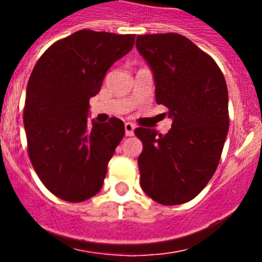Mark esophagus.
Here are the masks:
<instances>
[{"label":"esophagus","mask_w":262,"mask_h":262,"mask_svg":"<svg viewBox=\"0 0 262 262\" xmlns=\"http://www.w3.org/2000/svg\"><path fill=\"white\" fill-rule=\"evenodd\" d=\"M124 129H126V136H133L134 131H135V126H134L133 123L127 122V123L124 124Z\"/></svg>","instance_id":"esophagus-1"}]
</instances>
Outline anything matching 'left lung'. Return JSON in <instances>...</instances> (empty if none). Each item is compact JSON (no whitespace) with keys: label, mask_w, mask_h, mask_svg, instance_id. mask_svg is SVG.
Wrapping results in <instances>:
<instances>
[{"label":"left lung","mask_w":262,"mask_h":262,"mask_svg":"<svg viewBox=\"0 0 262 262\" xmlns=\"http://www.w3.org/2000/svg\"><path fill=\"white\" fill-rule=\"evenodd\" d=\"M136 48L151 68L156 102L169 108L172 128L135 129L143 142L140 186L165 206L181 205L214 176L226 142L228 90L216 62L180 34L138 35Z\"/></svg>","instance_id":"left-lung-1"}]
</instances>
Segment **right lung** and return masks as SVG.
I'll return each instance as SVG.
<instances>
[{
  "instance_id": "right-lung-1",
  "label": "right lung",
  "mask_w": 262,
  "mask_h": 262,
  "mask_svg": "<svg viewBox=\"0 0 262 262\" xmlns=\"http://www.w3.org/2000/svg\"><path fill=\"white\" fill-rule=\"evenodd\" d=\"M134 43L135 35L80 30L53 43L32 69L23 111L29 156L40 181L61 200L82 202L102 187L124 123H89V99Z\"/></svg>"
}]
</instances>
